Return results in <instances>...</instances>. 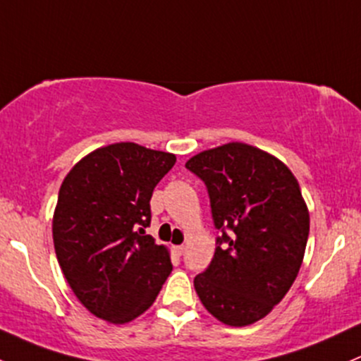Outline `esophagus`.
<instances>
[{"label": "esophagus", "instance_id": "1", "mask_svg": "<svg viewBox=\"0 0 361 361\" xmlns=\"http://www.w3.org/2000/svg\"><path fill=\"white\" fill-rule=\"evenodd\" d=\"M173 252H174V255H176V257H181V255H183V252H185V247H183V245H176V247H173Z\"/></svg>", "mask_w": 361, "mask_h": 361}]
</instances>
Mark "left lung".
<instances>
[{"label": "left lung", "mask_w": 361, "mask_h": 361, "mask_svg": "<svg viewBox=\"0 0 361 361\" xmlns=\"http://www.w3.org/2000/svg\"><path fill=\"white\" fill-rule=\"evenodd\" d=\"M185 166L207 187L223 233L193 286L219 322L250 326L284 298L302 267L310 231L302 190L284 162L241 142L204 150Z\"/></svg>", "instance_id": "1"}]
</instances>
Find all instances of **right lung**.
Wrapping results in <instances>:
<instances>
[{
  "label": "right lung",
  "mask_w": 361,
  "mask_h": 361,
  "mask_svg": "<svg viewBox=\"0 0 361 361\" xmlns=\"http://www.w3.org/2000/svg\"><path fill=\"white\" fill-rule=\"evenodd\" d=\"M176 156L133 142L96 149L63 180L53 216L59 267L90 314L111 324L137 319L154 303L173 265L156 245L150 197Z\"/></svg>",
  "instance_id": "add662e5"
}]
</instances>
